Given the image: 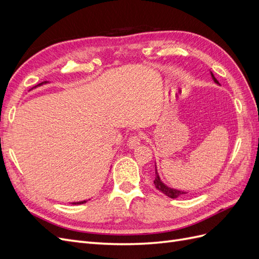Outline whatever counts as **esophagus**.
Returning a JSON list of instances; mask_svg holds the SVG:
<instances>
[{
	"instance_id": "esophagus-1",
	"label": "esophagus",
	"mask_w": 259,
	"mask_h": 259,
	"mask_svg": "<svg viewBox=\"0 0 259 259\" xmlns=\"http://www.w3.org/2000/svg\"><path fill=\"white\" fill-rule=\"evenodd\" d=\"M142 139H143L142 134H134V135H132V136L128 138V142H127L128 148H131V149H136V148L140 145V142H142Z\"/></svg>"
}]
</instances>
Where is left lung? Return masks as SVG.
<instances>
[{
  "label": "left lung",
  "instance_id": "obj_1",
  "mask_svg": "<svg viewBox=\"0 0 259 259\" xmlns=\"http://www.w3.org/2000/svg\"><path fill=\"white\" fill-rule=\"evenodd\" d=\"M210 75H211V77H213L214 82L218 84V81L215 79V76H214L213 72H210ZM153 183H154V186H155L156 189H158L159 191H161L163 194L167 195L168 198H171V199H176V198L179 197V195L186 194V193H187V192L182 191V190L174 189V188H170V187H168V186H166L165 184H164V183L162 182V180H161L160 176H159L158 169H156V165H155V178H154V182H153Z\"/></svg>",
  "mask_w": 259,
  "mask_h": 259
}]
</instances>
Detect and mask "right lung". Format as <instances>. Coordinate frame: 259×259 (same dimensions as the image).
<instances>
[{
  "mask_svg": "<svg viewBox=\"0 0 259 259\" xmlns=\"http://www.w3.org/2000/svg\"><path fill=\"white\" fill-rule=\"evenodd\" d=\"M46 83H49V82H46V81H44V82H42V83H40V84H37L36 86H41V85H43V84H46ZM35 86V88H36ZM86 201L84 200V201H80V202H72V204H83V203H85Z\"/></svg>",
  "mask_w": 259,
  "mask_h": 259,
  "instance_id": "1",
  "label": "right lung"
}]
</instances>
